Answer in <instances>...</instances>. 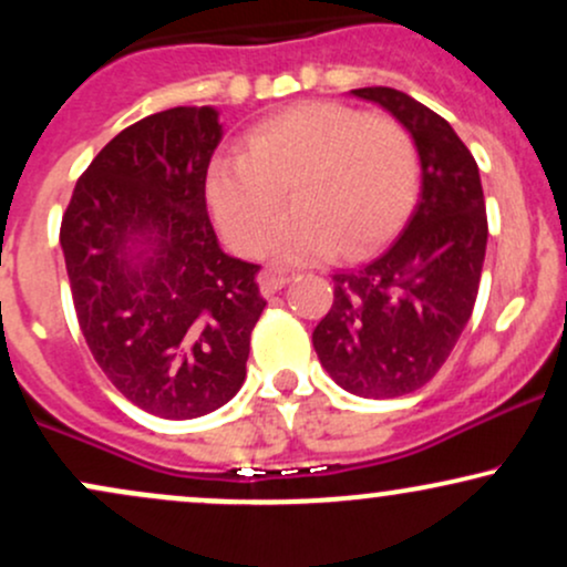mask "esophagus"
<instances>
[{"label": "esophagus", "mask_w": 567, "mask_h": 567, "mask_svg": "<svg viewBox=\"0 0 567 567\" xmlns=\"http://www.w3.org/2000/svg\"><path fill=\"white\" fill-rule=\"evenodd\" d=\"M288 285V277L277 275V271H261L258 277V288H261V296H275L277 290H282Z\"/></svg>", "instance_id": "esophagus-1"}]
</instances>
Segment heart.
Listing matches in <instances>:
<instances>
[{"label":"heart","instance_id":"heart-1","mask_svg":"<svg viewBox=\"0 0 567 567\" xmlns=\"http://www.w3.org/2000/svg\"><path fill=\"white\" fill-rule=\"evenodd\" d=\"M419 152L392 116L347 103L309 101L245 135L243 152L218 154L205 197L220 234L243 256H258L277 226V264H317L341 252L362 258L400 229L419 194Z\"/></svg>","mask_w":567,"mask_h":567}]
</instances>
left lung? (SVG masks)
<instances>
[{"instance_id": "left-lung-1", "label": "left lung", "mask_w": 567, "mask_h": 567, "mask_svg": "<svg viewBox=\"0 0 567 567\" xmlns=\"http://www.w3.org/2000/svg\"><path fill=\"white\" fill-rule=\"evenodd\" d=\"M351 95L379 103L408 130L421 194L381 256L333 275V306L311 341L338 386L386 400L432 381L464 333L483 275L487 216L477 162L440 114L394 87Z\"/></svg>"}]
</instances>
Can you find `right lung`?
<instances>
[{
    "instance_id": "right-lung-1",
    "label": "right lung",
    "mask_w": 567,
    "mask_h": 567,
    "mask_svg": "<svg viewBox=\"0 0 567 567\" xmlns=\"http://www.w3.org/2000/svg\"><path fill=\"white\" fill-rule=\"evenodd\" d=\"M224 125L175 106L122 130L76 181L61 247L76 320L106 379L159 419L239 392L266 301L261 266L220 250L205 175Z\"/></svg>"
}]
</instances>
